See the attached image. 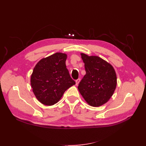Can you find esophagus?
Listing matches in <instances>:
<instances>
[{
	"label": "esophagus",
	"mask_w": 146,
	"mask_h": 146,
	"mask_svg": "<svg viewBox=\"0 0 146 146\" xmlns=\"http://www.w3.org/2000/svg\"><path fill=\"white\" fill-rule=\"evenodd\" d=\"M80 78H78V79H77V80H76V85H78L79 84V83H80Z\"/></svg>",
	"instance_id": "obj_1"
}]
</instances>
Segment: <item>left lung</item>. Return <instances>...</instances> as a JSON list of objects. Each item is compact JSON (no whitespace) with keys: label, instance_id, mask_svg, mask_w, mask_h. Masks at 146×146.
<instances>
[{"label":"left lung","instance_id":"8db88e82","mask_svg":"<svg viewBox=\"0 0 146 146\" xmlns=\"http://www.w3.org/2000/svg\"><path fill=\"white\" fill-rule=\"evenodd\" d=\"M86 75L78 89L85 100L92 107H100L110 100L117 86L113 67L97 56L81 53Z\"/></svg>","mask_w":146,"mask_h":146}]
</instances>
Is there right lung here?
<instances>
[{
	"instance_id": "obj_1",
	"label": "right lung",
	"mask_w": 146,
	"mask_h": 146,
	"mask_svg": "<svg viewBox=\"0 0 146 146\" xmlns=\"http://www.w3.org/2000/svg\"><path fill=\"white\" fill-rule=\"evenodd\" d=\"M67 55L56 53L41 59L31 76V85L36 98L45 105H52L60 100L64 92L75 82L66 68Z\"/></svg>"
}]
</instances>
